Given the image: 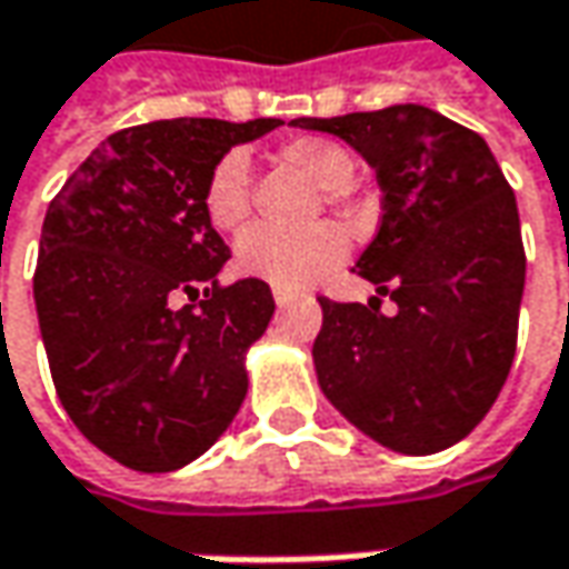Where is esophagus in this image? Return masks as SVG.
Masks as SVG:
<instances>
[{
  "label": "esophagus",
  "mask_w": 569,
  "mask_h": 569,
  "mask_svg": "<svg viewBox=\"0 0 569 569\" xmlns=\"http://www.w3.org/2000/svg\"><path fill=\"white\" fill-rule=\"evenodd\" d=\"M271 295H274V303H278V307H284V303L295 300V291H284V288H274Z\"/></svg>",
  "instance_id": "esophagus-1"
}]
</instances>
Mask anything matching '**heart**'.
<instances>
[{
    "instance_id": "1",
    "label": "heart",
    "mask_w": 569,
    "mask_h": 569,
    "mask_svg": "<svg viewBox=\"0 0 569 569\" xmlns=\"http://www.w3.org/2000/svg\"><path fill=\"white\" fill-rule=\"evenodd\" d=\"M278 159L303 172L323 191V201L342 208L352 194L356 159L329 137H295L278 147ZM252 169L242 150H230L213 166L204 186V211L217 230L233 233L249 220ZM346 256V237L332 223H317L300 233H278L269 227H252L237 242V266L242 274L269 281L271 288L298 291L313 284L320 274L336 269Z\"/></svg>"
}]
</instances>
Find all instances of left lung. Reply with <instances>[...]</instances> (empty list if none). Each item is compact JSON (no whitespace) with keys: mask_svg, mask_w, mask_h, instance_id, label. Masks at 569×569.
Here are the masks:
<instances>
[{"mask_svg":"<svg viewBox=\"0 0 569 569\" xmlns=\"http://www.w3.org/2000/svg\"><path fill=\"white\" fill-rule=\"evenodd\" d=\"M295 128L346 140L381 186V227L356 271L397 303L320 298V390L400 455L451 448L497 403L516 356L526 249L516 194L487 140L426 104Z\"/></svg>","mask_w":569,"mask_h":569,"instance_id":"left-lung-1","label":"left lung"}]
</instances>
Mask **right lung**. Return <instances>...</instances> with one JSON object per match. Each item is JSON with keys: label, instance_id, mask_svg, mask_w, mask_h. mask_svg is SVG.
I'll list each match as a JSON object with an SVG mask.
<instances>
[{"label": "right lung", "instance_id": "1", "mask_svg": "<svg viewBox=\"0 0 569 569\" xmlns=\"http://www.w3.org/2000/svg\"><path fill=\"white\" fill-rule=\"evenodd\" d=\"M172 118L111 133L50 201L34 271L50 375L76 429L130 470L186 468L246 397L266 281L220 284L204 186L230 147L281 128Z\"/></svg>", "mask_w": 569, "mask_h": 569}]
</instances>
